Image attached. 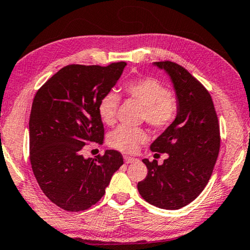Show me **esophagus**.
Listing matches in <instances>:
<instances>
[{"mask_svg": "<svg viewBox=\"0 0 250 250\" xmlns=\"http://www.w3.org/2000/svg\"><path fill=\"white\" fill-rule=\"evenodd\" d=\"M124 160H125V163H134L137 161L135 157H130V156H124Z\"/></svg>", "mask_w": 250, "mask_h": 250, "instance_id": "1", "label": "esophagus"}]
</instances>
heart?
Instances as JSON below:
<instances>
[{"label": "heart", "mask_w": 250, "mask_h": 250, "mask_svg": "<svg viewBox=\"0 0 250 250\" xmlns=\"http://www.w3.org/2000/svg\"><path fill=\"white\" fill-rule=\"evenodd\" d=\"M123 90L129 99L143 106L142 120L153 128H167L178 117L180 109L178 96L154 77L128 80L123 86ZM120 104V95L114 91L102 96L98 103V114L104 124L108 126L115 124ZM146 138L147 134L143 128L121 126L109 134L108 144L121 152L134 153Z\"/></svg>", "instance_id": "b5f03b06"}]
</instances>
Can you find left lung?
<instances>
[{
  "label": "left lung",
  "instance_id": "obj_1",
  "mask_svg": "<svg viewBox=\"0 0 250 250\" xmlns=\"http://www.w3.org/2000/svg\"><path fill=\"white\" fill-rule=\"evenodd\" d=\"M155 64L170 75L180 109L173 124L151 145L152 152L168 157L162 165L143 160L147 175L137 189L157 208L176 210L193 201L208 184L220 149V127L212 98L197 78L172 61Z\"/></svg>",
  "mask_w": 250,
  "mask_h": 250
}]
</instances>
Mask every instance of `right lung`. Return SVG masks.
<instances>
[{
  "label": "right lung",
  "mask_w": 250,
  "mask_h": 250,
  "mask_svg": "<svg viewBox=\"0 0 250 250\" xmlns=\"http://www.w3.org/2000/svg\"><path fill=\"white\" fill-rule=\"evenodd\" d=\"M126 62L106 67L69 64L42 85L30 114V162L43 193L59 208L78 212L97 203L123 165L118 151L85 159L87 144H102V96L120 79Z\"/></svg>",
  "instance_id": "add662e5"
}]
</instances>
